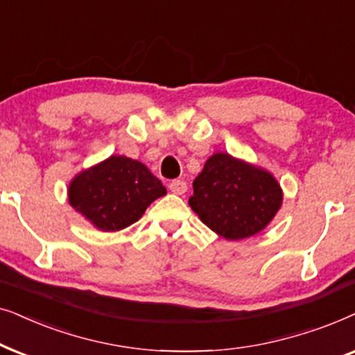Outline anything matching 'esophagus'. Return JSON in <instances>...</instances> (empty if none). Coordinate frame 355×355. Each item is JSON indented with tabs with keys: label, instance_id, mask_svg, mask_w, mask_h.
<instances>
[{
	"label": "esophagus",
	"instance_id": "obj_1",
	"mask_svg": "<svg viewBox=\"0 0 355 355\" xmlns=\"http://www.w3.org/2000/svg\"><path fill=\"white\" fill-rule=\"evenodd\" d=\"M168 188H170V191L175 193V195H183V193H185V191L188 190L187 183L183 182V180H173V182H170Z\"/></svg>",
	"mask_w": 355,
	"mask_h": 355
}]
</instances>
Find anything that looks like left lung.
<instances>
[{
	"label": "left lung",
	"mask_w": 355,
	"mask_h": 355,
	"mask_svg": "<svg viewBox=\"0 0 355 355\" xmlns=\"http://www.w3.org/2000/svg\"><path fill=\"white\" fill-rule=\"evenodd\" d=\"M191 209L217 235L242 240L261 232L282 205V190L268 170L216 153L193 182Z\"/></svg>",
	"instance_id": "obj_1"
}]
</instances>
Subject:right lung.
I'll list each match as a JSON object with an SVG mask.
<instances>
[{
	"label": "right lung",
	"instance_id": "add662e5",
	"mask_svg": "<svg viewBox=\"0 0 355 355\" xmlns=\"http://www.w3.org/2000/svg\"><path fill=\"white\" fill-rule=\"evenodd\" d=\"M167 190L139 160L110 155L71 180L69 205L94 227L115 232L141 219L150 202Z\"/></svg>",
	"mask_w": 355,
	"mask_h": 355
}]
</instances>
